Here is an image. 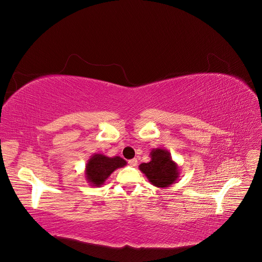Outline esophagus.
Returning a JSON list of instances; mask_svg holds the SVG:
<instances>
[{"mask_svg": "<svg viewBox=\"0 0 262 262\" xmlns=\"http://www.w3.org/2000/svg\"><path fill=\"white\" fill-rule=\"evenodd\" d=\"M128 163H129L130 166H133V167H134V166L138 165V160H137V158H132V160H130Z\"/></svg>", "mask_w": 262, "mask_h": 262, "instance_id": "1", "label": "esophagus"}]
</instances>
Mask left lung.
<instances>
[{"label":"left lung","mask_w":262,"mask_h":262,"mask_svg":"<svg viewBox=\"0 0 262 262\" xmlns=\"http://www.w3.org/2000/svg\"><path fill=\"white\" fill-rule=\"evenodd\" d=\"M140 169L145 173L152 185L165 188L178 178V167L167 150L157 148L150 152V162L141 164Z\"/></svg>","instance_id":"8db88e82"}]
</instances>
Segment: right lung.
Returning a JSON list of instances; mask_svg holds the SVG:
<instances>
[{
	"label": "right lung",
	"instance_id": "obj_1",
	"mask_svg": "<svg viewBox=\"0 0 262 262\" xmlns=\"http://www.w3.org/2000/svg\"><path fill=\"white\" fill-rule=\"evenodd\" d=\"M126 162L123 158L107 157L101 154H96L91 157L86 166V177L93 186H100L105 182L108 176L117 168L123 167Z\"/></svg>",
	"mask_w": 262,
	"mask_h": 262
}]
</instances>
